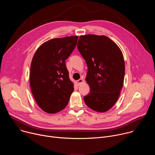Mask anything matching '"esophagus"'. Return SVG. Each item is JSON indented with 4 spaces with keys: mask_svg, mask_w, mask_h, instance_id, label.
<instances>
[{
    "mask_svg": "<svg viewBox=\"0 0 155 155\" xmlns=\"http://www.w3.org/2000/svg\"><path fill=\"white\" fill-rule=\"evenodd\" d=\"M83 82V79H79L78 80H77V81H76V83H77V84L78 86L80 85Z\"/></svg>",
    "mask_w": 155,
    "mask_h": 155,
    "instance_id": "1",
    "label": "esophagus"
}]
</instances>
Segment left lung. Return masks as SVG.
<instances>
[{
	"instance_id": "1",
	"label": "left lung",
	"mask_w": 155,
	"mask_h": 155,
	"mask_svg": "<svg viewBox=\"0 0 155 155\" xmlns=\"http://www.w3.org/2000/svg\"><path fill=\"white\" fill-rule=\"evenodd\" d=\"M78 50L86 61V81L90 93L84 97L86 105L98 112L111 108L123 86L125 66L120 48L105 35H81Z\"/></svg>"
}]
</instances>
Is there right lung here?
<instances>
[{
    "instance_id": "right-lung-1",
    "label": "right lung",
    "mask_w": 155,
    "mask_h": 155,
    "mask_svg": "<svg viewBox=\"0 0 155 155\" xmlns=\"http://www.w3.org/2000/svg\"><path fill=\"white\" fill-rule=\"evenodd\" d=\"M78 38L71 36L50 40L39 47L32 58L31 91L38 105L48 114L64 109L74 91L65 60L75 49Z\"/></svg>"
}]
</instances>
